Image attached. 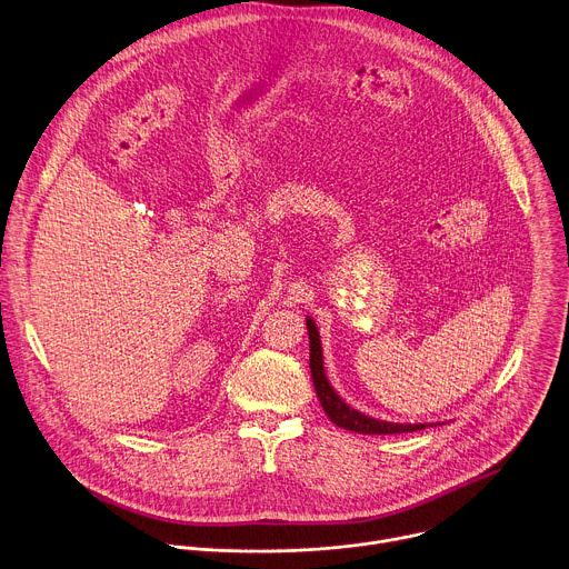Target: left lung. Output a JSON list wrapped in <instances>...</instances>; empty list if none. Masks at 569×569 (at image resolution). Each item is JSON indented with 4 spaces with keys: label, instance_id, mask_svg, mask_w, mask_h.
Segmentation results:
<instances>
[{
    "label": "left lung",
    "instance_id": "1",
    "mask_svg": "<svg viewBox=\"0 0 569 569\" xmlns=\"http://www.w3.org/2000/svg\"><path fill=\"white\" fill-rule=\"evenodd\" d=\"M306 326H308V339H310V372H312V385L317 391V398L326 411V416L330 418L332 425L355 431V433H363V436H396V433H411V431H420L425 429V425H402V422H387V420H377L370 418L357 409H352L350 405H346L339 393L330 387L328 377H326V368H323V352H321V339H319V330L312 317H306ZM440 425V422H438Z\"/></svg>",
    "mask_w": 569,
    "mask_h": 569
}]
</instances>
